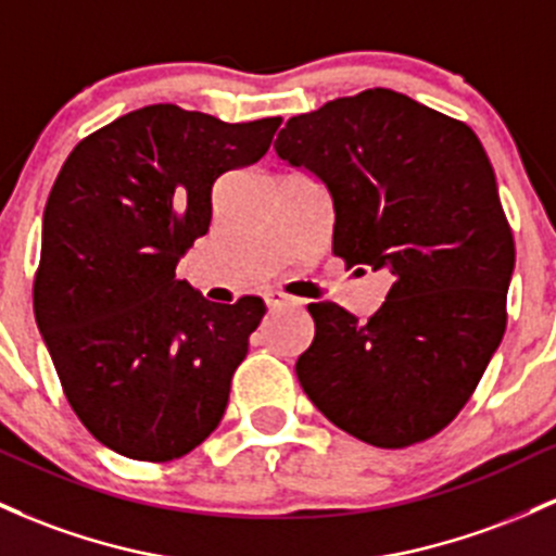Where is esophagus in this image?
Returning a JSON list of instances; mask_svg holds the SVG:
<instances>
[{
	"label": "esophagus",
	"instance_id": "obj_1",
	"mask_svg": "<svg viewBox=\"0 0 556 556\" xmlns=\"http://www.w3.org/2000/svg\"><path fill=\"white\" fill-rule=\"evenodd\" d=\"M265 302H267V307H270V309L289 307V304H300V300H296V296H289V294H286V291H278V289L267 291Z\"/></svg>",
	"mask_w": 556,
	"mask_h": 556
}]
</instances>
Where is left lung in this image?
Instances as JSON below:
<instances>
[{"mask_svg":"<svg viewBox=\"0 0 556 556\" xmlns=\"http://www.w3.org/2000/svg\"><path fill=\"white\" fill-rule=\"evenodd\" d=\"M276 153L326 182L333 254L392 273L368 320L307 304L302 390L376 447L434 438L480 384L506 331L515 238L485 148L464 122L374 87L286 122Z\"/></svg>","mask_w":556,"mask_h":556,"instance_id":"8db88e82","label":"left lung"}]
</instances>
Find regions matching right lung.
<instances>
[{
  "label": "right lung",
  "mask_w": 556,
  "mask_h": 556,
  "mask_svg": "<svg viewBox=\"0 0 556 556\" xmlns=\"http://www.w3.org/2000/svg\"><path fill=\"white\" fill-rule=\"evenodd\" d=\"M278 127L146 105L87 135L52 185L34 315L74 414L122 456L180 458L228 408L267 307L208 302L175 270L206 236L214 182L265 156Z\"/></svg>",
  "instance_id": "1"
}]
</instances>
